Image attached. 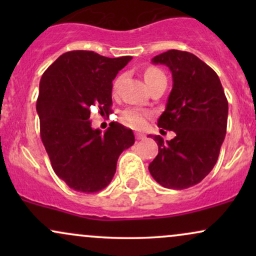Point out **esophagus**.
I'll return each mask as SVG.
<instances>
[{"label":"esophagus","instance_id":"obj_1","mask_svg":"<svg viewBox=\"0 0 256 256\" xmlns=\"http://www.w3.org/2000/svg\"><path fill=\"white\" fill-rule=\"evenodd\" d=\"M144 134H140V132H137V134H136V138H137V140H144Z\"/></svg>","mask_w":256,"mask_h":256}]
</instances>
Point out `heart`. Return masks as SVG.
<instances>
[{"label": "heart", "instance_id": "heart-1", "mask_svg": "<svg viewBox=\"0 0 256 256\" xmlns=\"http://www.w3.org/2000/svg\"><path fill=\"white\" fill-rule=\"evenodd\" d=\"M120 79V78H119ZM118 80L116 82V85L118 84ZM144 80L148 84V86H150L154 83H158L160 80H166L165 73L161 71L158 67H149L144 72ZM150 116V113L146 110H136V108H131V110H125L122 113V118L124 120L125 124L134 128H144L146 119Z\"/></svg>", "mask_w": 256, "mask_h": 256}]
</instances>
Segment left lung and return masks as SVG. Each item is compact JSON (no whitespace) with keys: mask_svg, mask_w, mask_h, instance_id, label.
<instances>
[{"mask_svg":"<svg viewBox=\"0 0 256 256\" xmlns=\"http://www.w3.org/2000/svg\"><path fill=\"white\" fill-rule=\"evenodd\" d=\"M152 61L172 72L173 88L158 126L174 131L176 137L164 142L161 136H152L158 154L149 172L162 186L186 189L216 164L228 125V100L218 74L192 52L172 49Z\"/></svg>","mask_w":256,"mask_h":256,"instance_id":"obj_1","label":"left lung"}]
</instances>
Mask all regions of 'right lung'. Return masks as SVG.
Instances as JSON below:
<instances>
[{"mask_svg": "<svg viewBox=\"0 0 256 256\" xmlns=\"http://www.w3.org/2000/svg\"><path fill=\"white\" fill-rule=\"evenodd\" d=\"M131 58L73 50L43 73L37 98L40 138L54 172L76 192L104 189L114 177L119 155L134 143L132 130L119 122H110L101 134L90 122L92 106L110 113L112 82Z\"/></svg>", "mask_w": 256, "mask_h": 256, "instance_id": "obj_1", "label": "right lung"}]
</instances>
